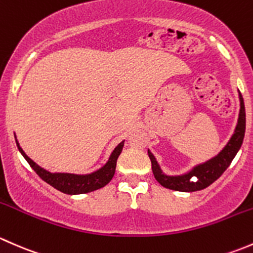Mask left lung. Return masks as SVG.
<instances>
[{
    "label": "left lung",
    "instance_id": "obj_1",
    "mask_svg": "<svg viewBox=\"0 0 253 253\" xmlns=\"http://www.w3.org/2000/svg\"><path fill=\"white\" fill-rule=\"evenodd\" d=\"M239 98H240V113H239L238 124H236L235 131H234L233 136L230 137L228 144L215 157L211 158L210 161L202 163V165L194 167L189 173L176 176L166 175L161 167L158 166L155 156L148 151V157H150L151 165H152L153 175L158 183L167 189L175 190V191L192 192L206 189L222 175L226 170V168L230 166L231 161L234 160L238 151L240 150L244 141L245 129H246V113H245L244 98L240 92H239Z\"/></svg>",
    "mask_w": 253,
    "mask_h": 253
}]
</instances>
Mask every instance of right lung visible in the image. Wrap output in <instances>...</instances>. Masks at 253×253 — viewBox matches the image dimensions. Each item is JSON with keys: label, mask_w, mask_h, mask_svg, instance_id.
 Wrapping results in <instances>:
<instances>
[{"label": "right lung", "mask_w": 253, "mask_h": 253, "mask_svg": "<svg viewBox=\"0 0 253 253\" xmlns=\"http://www.w3.org/2000/svg\"><path fill=\"white\" fill-rule=\"evenodd\" d=\"M17 141V140H15ZM18 150L23 155V157L27 160L31 168L35 170V173L42 179L43 181L53 186L54 189L59 190L61 192L67 195H79V194H87V192L95 191V190L101 189V187L106 186L109 181L113 178L114 173H116V166L117 160H118L119 155H121L122 150H123L124 141L117 146L113 150L112 155L109 156L107 163L100 168L98 170L93 171L91 174H85V175H78V174H69V173H49L45 170L43 168L39 167L30 160L24 151L22 150L19 144L17 141Z\"/></svg>", "instance_id": "right-lung-1"}]
</instances>
